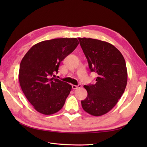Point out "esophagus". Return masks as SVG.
<instances>
[{
  "label": "esophagus",
  "mask_w": 147,
  "mask_h": 147,
  "mask_svg": "<svg viewBox=\"0 0 147 147\" xmlns=\"http://www.w3.org/2000/svg\"><path fill=\"white\" fill-rule=\"evenodd\" d=\"M81 87H82V85H81V84H79L78 85H72V88H73V89H74V90H76V89H78V88H81Z\"/></svg>",
  "instance_id": "34e87169"
}]
</instances>
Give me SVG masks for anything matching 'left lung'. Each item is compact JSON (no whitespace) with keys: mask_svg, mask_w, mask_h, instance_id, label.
<instances>
[{"mask_svg":"<svg viewBox=\"0 0 147 147\" xmlns=\"http://www.w3.org/2000/svg\"><path fill=\"white\" fill-rule=\"evenodd\" d=\"M92 72L97 73L96 83L85 85L88 92L82 100L83 110L94 116L110 111L125 90L127 73L126 62L119 50L102 40L78 38Z\"/></svg>","mask_w":147,"mask_h":147,"instance_id":"8db88e82","label":"left lung"}]
</instances>
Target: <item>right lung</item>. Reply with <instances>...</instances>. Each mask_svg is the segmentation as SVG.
Wrapping results in <instances>:
<instances>
[{"label": "right lung", "mask_w": 147, "mask_h": 147, "mask_svg": "<svg viewBox=\"0 0 147 147\" xmlns=\"http://www.w3.org/2000/svg\"><path fill=\"white\" fill-rule=\"evenodd\" d=\"M79 44L76 38H55L33 45L21 60V88L36 111L51 115L60 111L71 91L69 84L54 78L59 65Z\"/></svg>", "instance_id": "obj_1"}]
</instances>
